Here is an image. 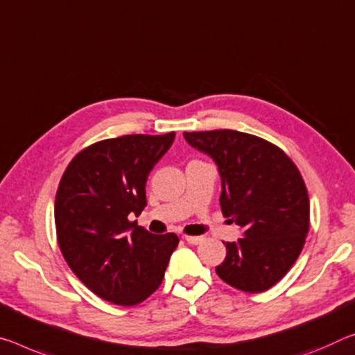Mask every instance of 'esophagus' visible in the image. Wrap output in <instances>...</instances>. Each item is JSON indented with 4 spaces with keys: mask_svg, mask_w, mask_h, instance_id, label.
<instances>
[{
    "mask_svg": "<svg viewBox=\"0 0 355 355\" xmlns=\"http://www.w3.org/2000/svg\"><path fill=\"white\" fill-rule=\"evenodd\" d=\"M184 240H187L189 245H199L204 241V239L202 237H193V235H184Z\"/></svg>",
    "mask_w": 355,
    "mask_h": 355,
    "instance_id": "1",
    "label": "esophagus"
}]
</instances>
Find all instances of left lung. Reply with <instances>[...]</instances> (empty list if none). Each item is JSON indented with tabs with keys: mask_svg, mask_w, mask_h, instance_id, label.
<instances>
[{
	"mask_svg": "<svg viewBox=\"0 0 355 355\" xmlns=\"http://www.w3.org/2000/svg\"><path fill=\"white\" fill-rule=\"evenodd\" d=\"M183 136L216 162L223 215L243 230V237L226 243L218 277L251 294L270 289L294 266L309 229L308 191L299 168L277 145L246 132Z\"/></svg>",
	"mask_w": 355,
	"mask_h": 355,
	"instance_id": "8db88e82",
	"label": "left lung"
}]
</instances>
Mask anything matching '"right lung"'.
<instances>
[{
	"instance_id": "add662e5",
	"label": "right lung",
	"mask_w": 355,
	"mask_h": 355,
	"mask_svg": "<svg viewBox=\"0 0 355 355\" xmlns=\"http://www.w3.org/2000/svg\"><path fill=\"white\" fill-rule=\"evenodd\" d=\"M175 139L121 136L101 140L74 156L55 199V226L67 266L101 299L121 306L144 302L159 288L175 234L134 226L147 205L148 173Z\"/></svg>"
}]
</instances>
